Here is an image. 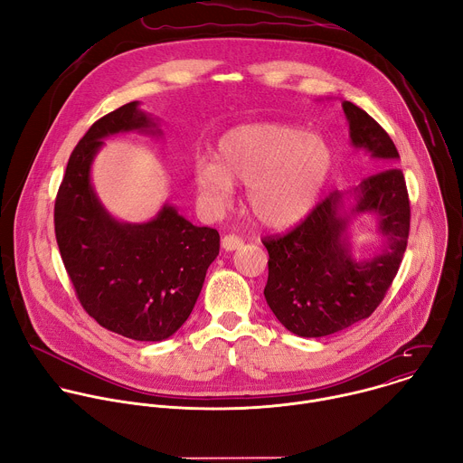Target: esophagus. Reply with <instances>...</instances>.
<instances>
[{
  "instance_id": "esophagus-1",
  "label": "esophagus",
  "mask_w": 463,
  "mask_h": 463,
  "mask_svg": "<svg viewBox=\"0 0 463 463\" xmlns=\"http://www.w3.org/2000/svg\"><path fill=\"white\" fill-rule=\"evenodd\" d=\"M241 245H243V240L238 238V236H234V234H227V236L222 238V247H223L225 250H236V249H240Z\"/></svg>"
}]
</instances>
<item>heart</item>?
I'll return each mask as SVG.
<instances>
[{"mask_svg": "<svg viewBox=\"0 0 463 463\" xmlns=\"http://www.w3.org/2000/svg\"><path fill=\"white\" fill-rule=\"evenodd\" d=\"M334 170V148L318 134L277 122L243 124L218 143L216 159L195 165V188L222 209L232 183L247 186V209L263 227L282 229L306 218Z\"/></svg>", "mask_w": 463, "mask_h": 463, "instance_id": "obj_1", "label": "heart"}]
</instances>
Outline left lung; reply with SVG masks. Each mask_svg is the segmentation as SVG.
Instances as JSON below:
<instances>
[{"instance_id":"left-lung-1","label":"left lung","mask_w":463,"mask_h":463,"mask_svg":"<svg viewBox=\"0 0 463 463\" xmlns=\"http://www.w3.org/2000/svg\"><path fill=\"white\" fill-rule=\"evenodd\" d=\"M350 141L381 170L350 192H332L284 236L263 238L269 277L263 295L275 317L298 337H324L368 318L398 275L411 231V203L400 154L386 131L359 106L345 100ZM373 213L383 236L381 253L351 254L347 227Z\"/></svg>"}]
</instances>
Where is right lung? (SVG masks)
<instances>
[{
    "mask_svg": "<svg viewBox=\"0 0 463 463\" xmlns=\"http://www.w3.org/2000/svg\"><path fill=\"white\" fill-rule=\"evenodd\" d=\"M139 131L163 136L129 102L99 118L75 146L54 203L56 243L82 307L102 327L134 341L159 343L184 324L220 252V234L195 227L165 203L146 223L115 220L91 184L104 139Z\"/></svg>",
    "mask_w": 463,
    "mask_h": 463,
    "instance_id": "add662e5",
    "label": "right lung"
}]
</instances>
